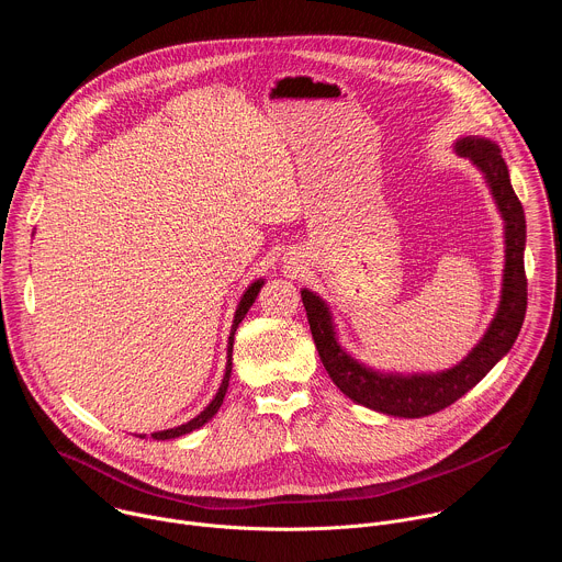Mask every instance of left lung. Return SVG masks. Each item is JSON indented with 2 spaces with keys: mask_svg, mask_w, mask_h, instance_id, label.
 I'll list each match as a JSON object with an SVG mask.
<instances>
[{
  "mask_svg": "<svg viewBox=\"0 0 562 562\" xmlns=\"http://www.w3.org/2000/svg\"><path fill=\"white\" fill-rule=\"evenodd\" d=\"M456 153L485 176L505 220V271L501 304L490 329L464 360L438 373H382L351 358L336 338V325L327 302L308 289H302L311 336L329 378L349 395L353 403L397 418L431 416L462 397L483 380L503 356L514 347L525 311H527V278H525V211L514 193L509 171L498 144L487 137H460Z\"/></svg>",
  "mask_w": 562,
  "mask_h": 562,
  "instance_id": "obj_1",
  "label": "left lung"
}]
</instances>
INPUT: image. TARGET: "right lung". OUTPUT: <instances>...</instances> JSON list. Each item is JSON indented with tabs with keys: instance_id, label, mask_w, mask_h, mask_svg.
Here are the masks:
<instances>
[{
	"instance_id": "obj_1",
	"label": "right lung",
	"mask_w": 562,
	"mask_h": 562,
	"mask_svg": "<svg viewBox=\"0 0 562 562\" xmlns=\"http://www.w3.org/2000/svg\"><path fill=\"white\" fill-rule=\"evenodd\" d=\"M262 284H265V280H262V278H260V280H256V282L245 291V295L239 297V304H237L235 315H233L231 334H228V347H226V371H224L222 384H220V389H217L215 397H213L211 403H209V407H204V412H200L193 420H189V423H184V425H178V427H173V429H165V431H155V434H150V438H153V440H173V438H180V436H184V434H191V431L200 429L202 425H206V423L217 414V409L222 407V400H224V395H226V389H228L231 364H233V356H231V353H233V338H235V331H237L239 323H243V319H245V315L249 313L251 304L256 302V297H258V293H260ZM139 438H144V436H139Z\"/></svg>"
}]
</instances>
